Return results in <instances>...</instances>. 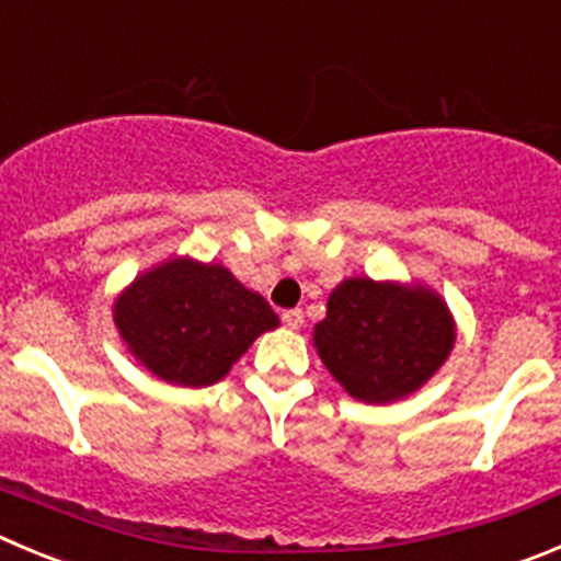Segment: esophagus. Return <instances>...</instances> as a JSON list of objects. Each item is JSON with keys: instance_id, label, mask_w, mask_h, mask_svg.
<instances>
[{"instance_id": "1", "label": "esophagus", "mask_w": 561, "mask_h": 561, "mask_svg": "<svg viewBox=\"0 0 561 561\" xmlns=\"http://www.w3.org/2000/svg\"><path fill=\"white\" fill-rule=\"evenodd\" d=\"M282 323H285L287 329H301V323H305V312H301V310H285V312H282Z\"/></svg>"}]
</instances>
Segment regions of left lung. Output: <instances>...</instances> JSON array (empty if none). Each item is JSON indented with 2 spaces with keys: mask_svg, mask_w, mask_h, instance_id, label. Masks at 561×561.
I'll list each match as a JSON object with an SVG mask.
<instances>
[{
  "mask_svg": "<svg viewBox=\"0 0 561 561\" xmlns=\"http://www.w3.org/2000/svg\"><path fill=\"white\" fill-rule=\"evenodd\" d=\"M454 345V321L426 287L345 279L329 296L316 327V348L329 374L368 404L410 396Z\"/></svg>",
  "mask_w": 561,
  "mask_h": 561,
  "instance_id": "left-lung-1",
  "label": "left lung"
}]
</instances>
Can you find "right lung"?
<instances>
[{
    "instance_id": "add662e5",
    "label": "right lung",
    "mask_w": 561,
    "mask_h": 561,
    "mask_svg": "<svg viewBox=\"0 0 561 561\" xmlns=\"http://www.w3.org/2000/svg\"><path fill=\"white\" fill-rule=\"evenodd\" d=\"M115 327L129 352L169 385L207 387L279 318L221 265L171 260L115 301Z\"/></svg>"
}]
</instances>
